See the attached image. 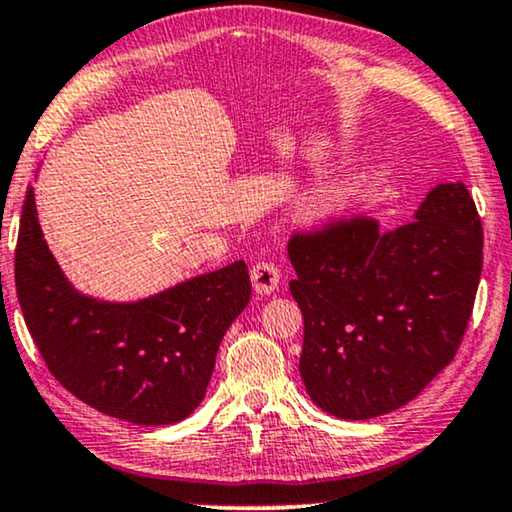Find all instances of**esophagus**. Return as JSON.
Instances as JSON below:
<instances>
[{
    "label": "esophagus",
    "mask_w": 512,
    "mask_h": 512,
    "mask_svg": "<svg viewBox=\"0 0 512 512\" xmlns=\"http://www.w3.org/2000/svg\"><path fill=\"white\" fill-rule=\"evenodd\" d=\"M250 281L257 295H271L278 288V283H281V271H278L276 264L260 262L252 267Z\"/></svg>",
    "instance_id": "1"
}]
</instances>
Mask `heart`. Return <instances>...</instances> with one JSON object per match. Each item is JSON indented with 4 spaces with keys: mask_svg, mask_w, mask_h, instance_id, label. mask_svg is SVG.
I'll list each match as a JSON object with an SVG mask.
<instances>
[{
    "mask_svg": "<svg viewBox=\"0 0 512 512\" xmlns=\"http://www.w3.org/2000/svg\"><path fill=\"white\" fill-rule=\"evenodd\" d=\"M349 203H351V189L342 187V189H335V192L323 196L318 203V208L325 217H337V215H342L346 208H349Z\"/></svg>",
    "mask_w": 512,
    "mask_h": 512,
    "instance_id": "obj_1",
    "label": "heart"
}]
</instances>
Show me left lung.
Masks as SVG:
<instances>
[{"label":"left lung","instance_id":"obj_1","mask_svg":"<svg viewBox=\"0 0 512 512\" xmlns=\"http://www.w3.org/2000/svg\"><path fill=\"white\" fill-rule=\"evenodd\" d=\"M288 255L306 393L363 421L407 405L452 363L482 274V222L466 185L445 182L403 227L358 217L292 236Z\"/></svg>","mask_w":512,"mask_h":512}]
</instances>
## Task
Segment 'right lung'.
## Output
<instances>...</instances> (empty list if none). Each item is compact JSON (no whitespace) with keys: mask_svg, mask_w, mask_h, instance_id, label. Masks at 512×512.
<instances>
[{"mask_svg":"<svg viewBox=\"0 0 512 512\" xmlns=\"http://www.w3.org/2000/svg\"><path fill=\"white\" fill-rule=\"evenodd\" d=\"M16 292L34 344L67 391L107 417L166 426L206 398L224 332L250 302V276L238 260L133 302L86 295L44 241L30 189Z\"/></svg>","mask_w":512,"mask_h":512,"instance_id":"obj_1","label":"right lung"}]
</instances>
